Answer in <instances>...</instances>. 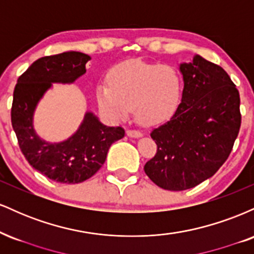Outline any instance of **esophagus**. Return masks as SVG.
I'll use <instances>...</instances> for the list:
<instances>
[{"instance_id": "esophagus-1", "label": "esophagus", "mask_w": 254, "mask_h": 254, "mask_svg": "<svg viewBox=\"0 0 254 254\" xmlns=\"http://www.w3.org/2000/svg\"><path fill=\"white\" fill-rule=\"evenodd\" d=\"M127 135L129 137H133V138H139V137H142V133L137 130H127Z\"/></svg>"}]
</instances>
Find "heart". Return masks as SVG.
Segmentation results:
<instances>
[{
    "label": "heart",
    "mask_w": 254,
    "mask_h": 254,
    "mask_svg": "<svg viewBox=\"0 0 254 254\" xmlns=\"http://www.w3.org/2000/svg\"><path fill=\"white\" fill-rule=\"evenodd\" d=\"M183 95V78L171 65L129 61L112 69L109 84L97 88L99 107L107 117L122 121L135 106L138 121L157 125L173 117Z\"/></svg>",
    "instance_id": "1"
}]
</instances>
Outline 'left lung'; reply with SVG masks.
<instances>
[{
    "instance_id": "1",
    "label": "left lung",
    "mask_w": 254,
    "mask_h": 254,
    "mask_svg": "<svg viewBox=\"0 0 254 254\" xmlns=\"http://www.w3.org/2000/svg\"><path fill=\"white\" fill-rule=\"evenodd\" d=\"M182 103L151 131L157 153L144 172L159 188L183 191L214 176L228 159L241 124L240 97L220 65L194 55L180 63Z\"/></svg>"
}]
</instances>
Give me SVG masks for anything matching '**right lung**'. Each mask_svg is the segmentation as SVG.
<instances>
[{"instance_id": "right-lung-1", "label": "right lung", "mask_w": 254, "mask_h": 254, "mask_svg": "<svg viewBox=\"0 0 254 254\" xmlns=\"http://www.w3.org/2000/svg\"><path fill=\"white\" fill-rule=\"evenodd\" d=\"M88 55L66 51L39 58L17 78L13 94L11 125L20 149L34 170L57 183L78 184L100 170L111 144L123 138L121 127H106L90 111L80 127L61 142H49L33 125L36 109L54 83L71 84L86 74Z\"/></svg>"}]
</instances>
